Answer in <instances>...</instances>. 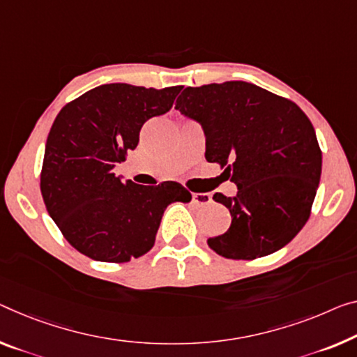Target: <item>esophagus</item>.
<instances>
[{
    "mask_svg": "<svg viewBox=\"0 0 357 357\" xmlns=\"http://www.w3.org/2000/svg\"><path fill=\"white\" fill-rule=\"evenodd\" d=\"M193 202L196 206H207L212 202V196L209 193H193Z\"/></svg>",
    "mask_w": 357,
    "mask_h": 357,
    "instance_id": "34e87169",
    "label": "esophagus"
}]
</instances>
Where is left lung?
<instances>
[{
    "mask_svg": "<svg viewBox=\"0 0 357 357\" xmlns=\"http://www.w3.org/2000/svg\"><path fill=\"white\" fill-rule=\"evenodd\" d=\"M175 109L202 126L206 160L225 167L238 193L213 199L231 213L207 239L225 259L254 260L282 249L308 222L322 153L301 108L245 81L186 87Z\"/></svg>",
    "mask_w": 357,
    "mask_h": 357,
    "instance_id": "left-lung-1",
    "label": "left lung"
}]
</instances>
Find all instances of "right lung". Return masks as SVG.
I'll use <instances>...</instances> for the list:
<instances>
[{
  "label": "right lung",
  "mask_w": 357,
  "mask_h": 357,
  "mask_svg": "<svg viewBox=\"0 0 357 357\" xmlns=\"http://www.w3.org/2000/svg\"><path fill=\"white\" fill-rule=\"evenodd\" d=\"M182 87L102 84L59 112L46 142L41 195L65 239L89 259H139L155 244L166 207L191 201L177 182L145 186L113 174L139 144L142 126L167 113Z\"/></svg>",
  "instance_id": "right-lung-1"
}]
</instances>
